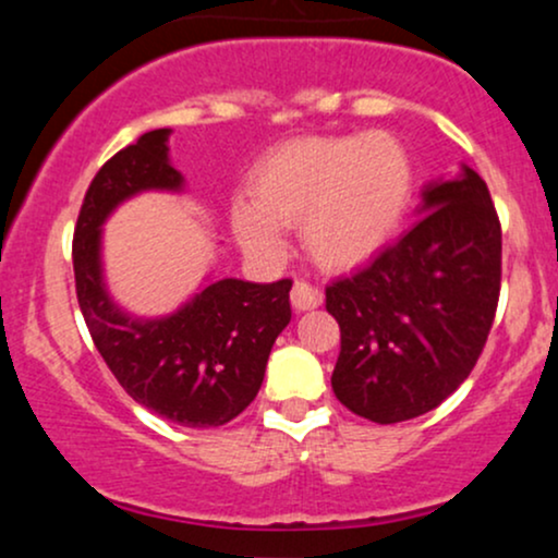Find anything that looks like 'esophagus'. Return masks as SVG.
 Listing matches in <instances>:
<instances>
[{
  "label": "esophagus",
  "instance_id": "obj_1",
  "mask_svg": "<svg viewBox=\"0 0 558 558\" xmlns=\"http://www.w3.org/2000/svg\"><path fill=\"white\" fill-rule=\"evenodd\" d=\"M291 304L296 312H306V310H317L323 304V291L317 286L304 283V280H296L291 288Z\"/></svg>",
  "mask_w": 558,
  "mask_h": 558
}]
</instances>
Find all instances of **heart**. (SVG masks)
<instances>
[{
	"label": "heart",
	"mask_w": 558,
	"mask_h": 558,
	"mask_svg": "<svg viewBox=\"0 0 558 558\" xmlns=\"http://www.w3.org/2000/svg\"><path fill=\"white\" fill-rule=\"evenodd\" d=\"M412 185V159L390 133L299 138L254 165L252 202H235L230 222L243 252L259 262L283 257L280 226L301 222V241L319 267L354 270L393 239Z\"/></svg>",
	"instance_id": "obj_1"
}]
</instances>
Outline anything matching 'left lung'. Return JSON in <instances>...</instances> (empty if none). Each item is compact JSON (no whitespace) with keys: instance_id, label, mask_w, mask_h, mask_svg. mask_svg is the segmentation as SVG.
<instances>
[{"instance_id":"1","label":"left lung","mask_w":558,"mask_h":558,"mask_svg":"<svg viewBox=\"0 0 558 558\" xmlns=\"http://www.w3.org/2000/svg\"><path fill=\"white\" fill-rule=\"evenodd\" d=\"M417 215L364 270L325 288L341 328L332 393L377 425L420 417L462 386L501 291V222L475 170L427 183Z\"/></svg>"}]
</instances>
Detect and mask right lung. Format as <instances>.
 I'll use <instances>...</instances> for the list:
<instances>
[{"mask_svg": "<svg viewBox=\"0 0 558 558\" xmlns=\"http://www.w3.org/2000/svg\"><path fill=\"white\" fill-rule=\"evenodd\" d=\"M170 133H144L94 175L73 239L75 293L94 345L133 401L175 425L220 427L259 393L275 338L291 323L293 283L207 280L162 317H136L110 296L101 226L144 191H183L170 165Z\"/></svg>", "mask_w": 558, "mask_h": 558, "instance_id": "obj_1", "label": "right lung"}]
</instances>
